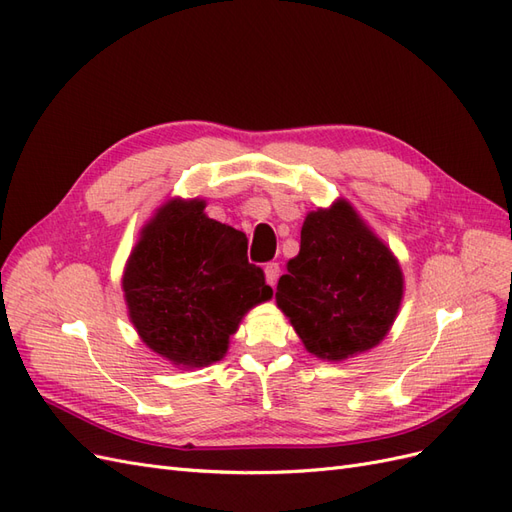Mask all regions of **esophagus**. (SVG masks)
I'll use <instances>...</instances> for the list:
<instances>
[{
  "label": "esophagus",
  "instance_id": "34e87169",
  "mask_svg": "<svg viewBox=\"0 0 512 512\" xmlns=\"http://www.w3.org/2000/svg\"><path fill=\"white\" fill-rule=\"evenodd\" d=\"M265 277H267V284H269V286H275L277 277H280V265H277V262H267Z\"/></svg>",
  "mask_w": 512,
  "mask_h": 512
}]
</instances>
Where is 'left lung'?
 I'll return each instance as SVG.
<instances>
[{"label": "left lung", "instance_id": "8db88e82", "mask_svg": "<svg viewBox=\"0 0 512 512\" xmlns=\"http://www.w3.org/2000/svg\"><path fill=\"white\" fill-rule=\"evenodd\" d=\"M277 282L275 301L307 352L344 361L378 346L404 297L393 252L346 200L307 213L301 250Z\"/></svg>", "mask_w": 512, "mask_h": 512}]
</instances>
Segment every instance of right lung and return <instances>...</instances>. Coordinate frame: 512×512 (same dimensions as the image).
Masks as SVG:
<instances>
[{
	"label": "right lung",
	"mask_w": 512,
	"mask_h": 512,
	"mask_svg": "<svg viewBox=\"0 0 512 512\" xmlns=\"http://www.w3.org/2000/svg\"><path fill=\"white\" fill-rule=\"evenodd\" d=\"M205 200H168L123 271L130 320L147 348L179 367L220 361L250 309L271 299L241 230L207 218Z\"/></svg>",
	"instance_id": "obj_1"
}]
</instances>
